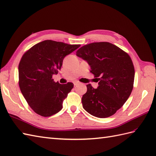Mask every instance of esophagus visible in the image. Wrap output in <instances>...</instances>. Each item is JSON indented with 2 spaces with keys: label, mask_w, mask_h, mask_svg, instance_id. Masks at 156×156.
I'll return each mask as SVG.
<instances>
[{
  "label": "esophagus",
  "mask_w": 156,
  "mask_h": 156,
  "mask_svg": "<svg viewBox=\"0 0 156 156\" xmlns=\"http://www.w3.org/2000/svg\"><path fill=\"white\" fill-rule=\"evenodd\" d=\"M78 84H79L78 82H76H76H74V86H77Z\"/></svg>",
  "instance_id": "1"
}]
</instances>
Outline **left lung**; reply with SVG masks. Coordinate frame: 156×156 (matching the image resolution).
Masks as SVG:
<instances>
[{
  "mask_svg": "<svg viewBox=\"0 0 156 156\" xmlns=\"http://www.w3.org/2000/svg\"><path fill=\"white\" fill-rule=\"evenodd\" d=\"M76 55L88 62L98 81L97 88L87 85V92L82 98L83 108L96 117H111L122 107L133 90L135 69L130 56L108 42L85 45Z\"/></svg>",
  "mask_w": 156,
  "mask_h": 156,
  "instance_id": "8db88e82",
  "label": "left lung"
}]
</instances>
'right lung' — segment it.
Listing matches in <instances>:
<instances>
[{
	"mask_svg": "<svg viewBox=\"0 0 156 156\" xmlns=\"http://www.w3.org/2000/svg\"><path fill=\"white\" fill-rule=\"evenodd\" d=\"M80 46L45 40L23 55L19 64V85L29 107L37 114L50 117L62 110L63 101L74 84L55 82L52 76L58 74L66 56Z\"/></svg>",
	"mask_w": 156,
	"mask_h": 156,
	"instance_id": "add662e5",
	"label": "right lung"
}]
</instances>
